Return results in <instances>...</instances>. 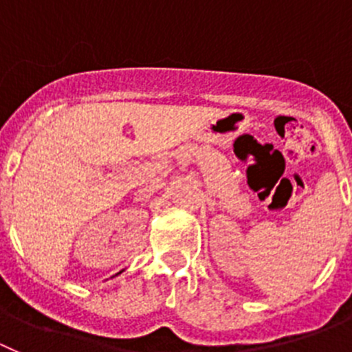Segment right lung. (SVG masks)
<instances>
[{"instance_id":"1","label":"right lung","mask_w":352,"mask_h":352,"mask_svg":"<svg viewBox=\"0 0 352 352\" xmlns=\"http://www.w3.org/2000/svg\"><path fill=\"white\" fill-rule=\"evenodd\" d=\"M119 274H121V272H119Z\"/></svg>"}]
</instances>
